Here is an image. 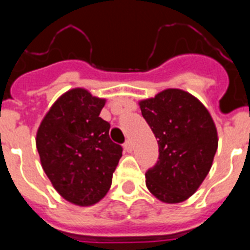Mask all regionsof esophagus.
<instances>
[{"label": "esophagus", "mask_w": 250, "mask_h": 250, "mask_svg": "<svg viewBox=\"0 0 250 250\" xmlns=\"http://www.w3.org/2000/svg\"><path fill=\"white\" fill-rule=\"evenodd\" d=\"M124 147H125V150H126L127 152H131L132 149H134V145H132V141L130 140V139H127V140L125 141V144H124Z\"/></svg>", "instance_id": "esophagus-1"}]
</instances>
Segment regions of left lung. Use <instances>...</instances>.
<instances>
[{"label": "left lung", "instance_id": "left-lung-1", "mask_svg": "<svg viewBox=\"0 0 250 250\" xmlns=\"http://www.w3.org/2000/svg\"><path fill=\"white\" fill-rule=\"evenodd\" d=\"M139 105L159 145V160L145 174L147 189L163 203L184 202L213 164L215 124L195 96L180 89H167Z\"/></svg>", "mask_w": 250, "mask_h": 250}]
</instances>
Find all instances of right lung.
<instances>
[{"instance_id": "1", "label": "right lung", "mask_w": 250, "mask_h": 250, "mask_svg": "<svg viewBox=\"0 0 250 250\" xmlns=\"http://www.w3.org/2000/svg\"><path fill=\"white\" fill-rule=\"evenodd\" d=\"M105 99L87 90H68L45 115L36 134L43 171L63 199L80 207L100 202L109 191L123 147L99 116Z\"/></svg>"}]
</instances>
